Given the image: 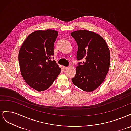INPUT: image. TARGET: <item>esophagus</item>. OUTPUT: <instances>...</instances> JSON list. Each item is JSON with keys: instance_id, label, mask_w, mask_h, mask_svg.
I'll return each instance as SVG.
<instances>
[{"instance_id": "obj_1", "label": "esophagus", "mask_w": 131, "mask_h": 131, "mask_svg": "<svg viewBox=\"0 0 131 131\" xmlns=\"http://www.w3.org/2000/svg\"><path fill=\"white\" fill-rule=\"evenodd\" d=\"M68 69V67H63V70H66V69Z\"/></svg>"}]
</instances>
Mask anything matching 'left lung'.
<instances>
[{
	"instance_id": "left-lung-1",
	"label": "left lung",
	"mask_w": 131,
	"mask_h": 131,
	"mask_svg": "<svg viewBox=\"0 0 131 131\" xmlns=\"http://www.w3.org/2000/svg\"><path fill=\"white\" fill-rule=\"evenodd\" d=\"M70 34L78 46L77 58L83 61L77 66L72 82L83 91L92 92L102 84L108 73L109 47L104 39L93 31L80 30Z\"/></svg>"
}]
</instances>
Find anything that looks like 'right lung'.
<instances>
[{"mask_svg":"<svg viewBox=\"0 0 131 131\" xmlns=\"http://www.w3.org/2000/svg\"><path fill=\"white\" fill-rule=\"evenodd\" d=\"M58 31L52 29L36 30L23 41L18 54L23 79L38 91L47 90L60 74L61 69L51 61Z\"/></svg>","mask_w":131,"mask_h":131,"instance_id":"add662e5","label":"right lung"}]
</instances>
